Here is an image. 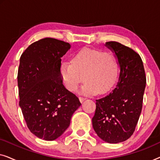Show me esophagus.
Wrapping results in <instances>:
<instances>
[{
  "instance_id": "34e87169",
  "label": "esophagus",
  "mask_w": 160,
  "mask_h": 160,
  "mask_svg": "<svg viewBox=\"0 0 160 160\" xmlns=\"http://www.w3.org/2000/svg\"><path fill=\"white\" fill-rule=\"evenodd\" d=\"M86 100V98H82V97H79V101L81 102H83L84 101V100Z\"/></svg>"
}]
</instances>
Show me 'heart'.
Segmentation results:
<instances>
[{
  "label": "heart",
  "mask_w": 160,
  "mask_h": 160,
  "mask_svg": "<svg viewBox=\"0 0 160 160\" xmlns=\"http://www.w3.org/2000/svg\"><path fill=\"white\" fill-rule=\"evenodd\" d=\"M117 62L111 52L83 48L73 54L71 62L60 65V75L65 86L75 91L86 81L81 92L87 95L105 94L111 90L117 79Z\"/></svg>",
  "instance_id": "1"
}]
</instances>
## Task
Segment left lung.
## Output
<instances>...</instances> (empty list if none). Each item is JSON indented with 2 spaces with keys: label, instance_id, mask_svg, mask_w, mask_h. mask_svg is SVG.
Listing matches in <instances>:
<instances>
[{
  "label": "left lung",
  "instance_id": "8db88e82",
  "mask_svg": "<svg viewBox=\"0 0 160 160\" xmlns=\"http://www.w3.org/2000/svg\"><path fill=\"white\" fill-rule=\"evenodd\" d=\"M105 46L114 54L119 67L115 89L96 100L92 119L94 130L109 143L125 141L134 132L142 110L146 78L143 61L132 49L116 41Z\"/></svg>",
  "mask_w": 160,
  "mask_h": 160
}]
</instances>
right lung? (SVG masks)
<instances>
[{"mask_svg": "<svg viewBox=\"0 0 160 160\" xmlns=\"http://www.w3.org/2000/svg\"><path fill=\"white\" fill-rule=\"evenodd\" d=\"M70 49L68 43L45 38L30 44L19 60V106L30 132L46 141L61 136L81 106L60 75L61 58Z\"/></svg>", "mask_w": 160, "mask_h": 160, "instance_id": "add662e5", "label": "right lung"}]
</instances>
